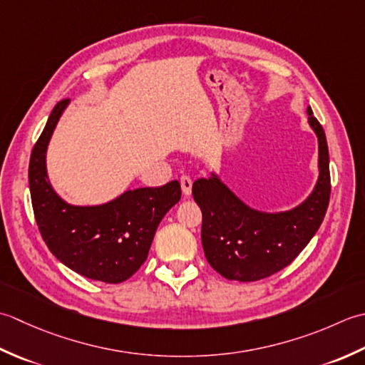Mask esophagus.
Masks as SVG:
<instances>
[{"mask_svg": "<svg viewBox=\"0 0 365 365\" xmlns=\"http://www.w3.org/2000/svg\"><path fill=\"white\" fill-rule=\"evenodd\" d=\"M181 189H182V193L184 195H190L192 193V180L189 176H181Z\"/></svg>", "mask_w": 365, "mask_h": 365, "instance_id": "esophagus-1", "label": "esophagus"}]
</instances>
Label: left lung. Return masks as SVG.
<instances>
[{
    "label": "left lung",
    "mask_w": 365,
    "mask_h": 365,
    "mask_svg": "<svg viewBox=\"0 0 365 365\" xmlns=\"http://www.w3.org/2000/svg\"><path fill=\"white\" fill-rule=\"evenodd\" d=\"M307 115L318 135L319 178L312 195L294 210L279 214L252 210L214 175L192 185V195L203 214L206 259L228 280L255 282L282 271L322 225L331 195L328 141L310 107Z\"/></svg>",
    "instance_id": "1"
}]
</instances>
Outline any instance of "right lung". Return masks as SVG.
<instances>
[{
    "label": "right lung",
    "mask_w": 365,
    "mask_h": 365,
    "mask_svg": "<svg viewBox=\"0 0 365 365\" xmlns=\"http://www.w3.org/2000/svg\"><path fill=\"white\" fill-rule=\"evenodd\" d=\"M69 99L59 101L29 159V192L42 240L59 262L88 279L121 284L145 263L155 230L170 207L180 202L181 185L124 192L101 206H72L63 202L47 180L46 151L55 125Z\"/></svg>",
    "instance_id": "add662e5"
}]
</instances>
